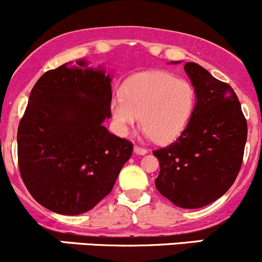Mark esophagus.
<instances>
[{
	"instance_id": "34e87169",
	"label": "esophagus",
	"mask_w": 262,
	"mask_h": 262,
	"mask_svg": "<svg viewBox=\"0 0 262 262\" xmlns=\"http://www.w3.org/2000/svg\"><path fill=\"white\" fill-rule=\"evenodd\" d=\"M134 152H136V154H139V156H144V154H147L148 150L145 148L139 147V145H134Z\"/></svg>"
}]
</instances>
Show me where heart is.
Returning <instances> with one entry per match:
<instances>
[{
    "mask_svg": "<svg viewBox=\"0 0 262 262\" xmlns=\"http://www.w3.org/2000/svg\"><path fill=\"white\" fill-rule=\"evenodd\" d=\"M196 105V90L186 79L168 71L138 74L126 81L123 93L110 101L118 132L129 134L139 123L157 143H168L183 133Z\"/></svg>",
    "mask_w": 262,
    "mask_h": 262,
    "instance_id": "obj_1",
    "label": "heart"
}]
</instances>
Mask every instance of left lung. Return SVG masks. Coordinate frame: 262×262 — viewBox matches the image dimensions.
Segmentation results:
<instances>
[{"label":"left lung","instance_id":"obj_1","mask_svg":"<svg viewBox=\"0 0 262 262\" xmlns=\"http://www.w3.org/2000/svg\"><path fill=\"white\" fill-rule=\"evenodd\" d=\"M196 105L180 138L153 150L159 161L156 187L182 208H200L230 189L241 169L247 122L232 88L196 62L184 65Z\"/></svg>","mask_w":262,"mask_h":262}]
</instances>
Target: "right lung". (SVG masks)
<instances>
[{"instance_id":"add662e5","label":"right lung","mask_w":262,"mask_h":262,"mask_svg":"<svg viewBox=\"0 0 262 262\" xmlns=\"http://www.w3.org/2000/svg\"><path fill=\"white\" fill-rule=\"evenodd\" d=\"M49 70L32 88L17 130L30 194L60 214L84 213L110 193L133 143L109 133L112 78L85 60Z\"/></svg>"}]
</instances>
